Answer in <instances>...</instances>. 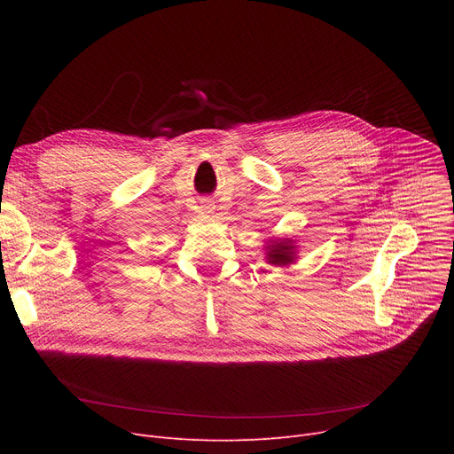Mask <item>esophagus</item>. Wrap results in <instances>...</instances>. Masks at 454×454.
Segmentation results:
<instances>
[{"label":"esophagus","instance_id":"1","mask_svg":"<svg viewBox=\"0 0 454 454\" xmlns=\"http://www.w3.org/2000/svg\"><path fill=\"white\" fill-rule=\"evenodd\" d=\"M200 209H202V211H206V213H209V211H211V204H209V202H202Z\"/></svg>","mask_w":454,"mask_h":454}]
</instances>
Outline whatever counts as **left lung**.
Returning <instances> with one entry per match:
<instances>
[{
	"label": "left lung",
	"instance_id": "8db88e82",
	"mask_svg": "<svg viewBox=\"0 0 454 454\" xmlns=\"http://www.w3.org/2000/svg\"><path fill=\"white\" fill-rule=\"evenodd\" d=\"M296 247L293 239H274L267 245V261L276 267H287L294 263Z\"/></svg>",
	"mask_w": 454,
	"mask_h": 454
}]
</instances>
